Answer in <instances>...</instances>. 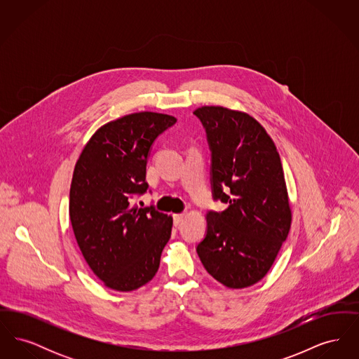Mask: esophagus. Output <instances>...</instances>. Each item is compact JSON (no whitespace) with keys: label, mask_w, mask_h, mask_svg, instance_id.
I'll use <instances>...</instances> for the list:
<instances>
[{"label":"esophagus","mask_w":359,"mask_h":359,"mask_svg":"<svg viewBox=\"0 0 359 359\" xmlns=\"http://www.w3.org/2000/svg\"><path fill=\"white\" fill-rule=\"evenodd\" d=\"M183 218H184V214H175V215H173V223H175V226H179L180 223L183 222Z\"/></svg>","instance_id":"34e87169"}]
</instances>
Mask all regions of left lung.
I'll use <instances>...</instances> for the list:
<instances>
[{
    "mask_svg": "<svg viewBox=\"0 0 359 359\" xmlns=\"http://www.w3.org/2000/svg\"><path fill=\"white\" fill-rule=\"evenodd\" d=\"M211 152L212 199L227 203L207 212L196 252L205 271L229 288L258 283L290 233L288 192L280 154L266 130L249 114L221 106L194 111Z\"/></svg>",
    "mask_w": 359,
    "mask_h": 359,
    "instance_id": "left-lung-1",
    "label": "left lung"
}]
</instances>
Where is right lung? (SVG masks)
Returning a JSON list of instances; mask_svg holds the SVG:
<instances>
[{
	"label": "right lung",
	"mask_w": 359,
	"mask_h": 359,
	"mask_svg": "<svg viewBox=\"0 0 359 359\" xmlns=\"http://www.w3.org/2000/svg\"><path fill=\"white\" fill-rule=\"evenodd\" d=\"M176 118L142 111L111 121L90 138L75 165L69 219L86 262L106 287L135 290L158 271L172 218L133 201L144 195L156 138Z\"/></svg>",
	"instance_id": "1"
}]
</instances>
